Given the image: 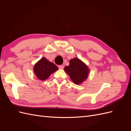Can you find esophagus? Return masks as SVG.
<instances>
[{"instance_id": "34e87169", "label": "esophagus", "mask_w": 131, "mask_h": 131, "mask_svg": "<svg viewBox=\"0 0 131 131\" xmlns=\"http://www.w3.org/2000/svg\"><path fill=\"white\" fill-rule=\"evenodd\" d=\"M58 68H59V69H63V68H64V66H62V65H60V66H58Z\"/></svg>"}]
</instances>
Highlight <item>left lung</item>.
<instances>
[{
    "label": "left lung",
    "instance_id": "1",
    "mask_svg": "<svg viewBox=\"0 0 131 131\" xmlns=\"http://www.w3.org/2000/svg\"><path fill=\"white\" fill-rule=\"evenodd\" d=\"M64 70L72 81L77 85L86 80L90 72L88 66L78 58L70 59L69 65L64 67Z\"/></svg>",
    "mask_w": 131,
    "mask_h": 131
}]
</instances>
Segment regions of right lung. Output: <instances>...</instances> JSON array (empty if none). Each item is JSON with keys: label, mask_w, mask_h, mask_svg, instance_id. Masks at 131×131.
Masks as SVG:
<instances>
[{"label": "right lung", "mask_w": 131, "mask_h": 131, "mask_svg": "<svg viewBox=\"0 0 131 131\" xmlns=\"http://www.w3.org/2000/svg\"><path fill=\"white\" fill-rule=\"evenodd\" d=\"M58 70V67L53 63L49 61L45 57H42L34 66L33 70L36 77L43 81L50 75Z\"/></svg>", "instance_id": "right-lung-1"}]
</instances>
